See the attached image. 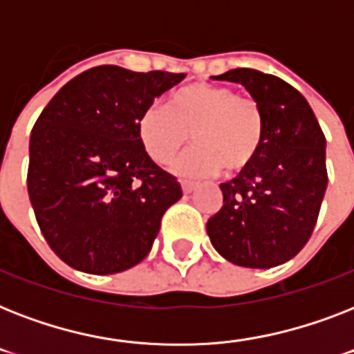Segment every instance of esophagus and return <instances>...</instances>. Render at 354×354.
<instances>
[{"mask_svg":"<svg viewBox=\"0 0 354 354\" xmlns=\"http://www.w3.org/2000/svg\"><path fill=\"white\" fill-rule=\"evenodd\" d=\"M198 187V183H194V182H187V180H183L182 182V189H183V193H193L194 189Z\"/></svg>","mask_w":354,"mask_h":354,"instance_id":"1","label":"esophagus"}]
</instances>
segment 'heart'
I'll use <instances>...</instances> for the list:
<instances>
[{
  "label": "heart",
  "mask_w": 354,
  "mask_h": 354,
  "mask_svg": "<svg viewBox=\"0 0 354 354\" xmlns=\"http://www.w3.org/2000/svg\"><path fill=\"white\" fill-rule=\"evenodd\" d=\"M136 130L145 152L160 165L171 163L193 138L196 147L174 169L183 176H207L222 167L241 172L252 165L264 143L266 119L257 99L193 82L172 93L169 108L145 106Z\"/></svg>",
  "instance_id": "1"
}]
</instances>
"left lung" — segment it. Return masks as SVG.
I'll return each instance as SVG.
<instances>
[{"mask_svg":"<svg viewBox=\"0 0 354 354\" xmlns=\"http://www.w3.org/2000/svg\"><path fill=\"white\" fill-rule=\"evenodd\" d=\"M211 79L244 86L263 106L266 133L252 165L221 183L207 235L230 263L274 268L313 235L327 189L325 136L307 99L279 77L239 68Z\"/></svg>","mask_w":354,"mask_h":354,"instance_id":"obj_1","label":"left lung"}]
</instances>
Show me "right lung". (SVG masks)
I'll list each match as a JSON object with an SVG mask.
<instances>
[{
  "instance_id": "obj_1",
  "label": "right lung",
  "mask_w": 354,
  "mask_h": 354,
  "mask_svg": "<svg viewBox=\"0 0 354 354\" xmlns=\"http://www.w3.org/2000/svg\"><path fill=\"white\" fill-rule=\"evenodd\" d=\"M183 73L99 66L44 108L29 141L30 205L51 250L86 274L124 272L149 255L161 216L182 198L150 160L136 121Z\"/></svg>"
}]
</instances>
